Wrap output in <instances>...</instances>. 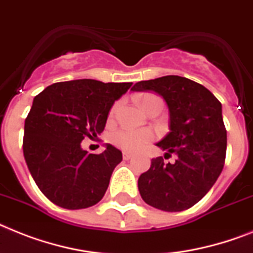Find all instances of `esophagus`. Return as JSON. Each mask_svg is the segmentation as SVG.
I'll return each instance as SVG.
<instances>
[{
    "mask_svg": "<svg viewBox=\"0 0 253 253\" xmlns=\"http://www.w3.org/2000/svg\"><path fill=\"white\" fill-rule=\"evenodd\" d=\"M132 153H130V152H123V160H130L131 157H132Z\"/></svg>",
    "mask_w": 253,
    "mask_h": 253,
    "instance_id": "34e87169",
    "label": "esophagus"
}]
</instances>
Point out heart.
Wrapping results in <instances>:
<instances>
[{"label": "heart", "mask_w": 253, "mask_h": 253, "mask_svg": "<svg viewBox=\"0 0 253 253\" xmlns=\"http://www.w3.org/2000/svg\"><path fill=\"white\" fill-rule=\"evenodd\" d=\"M155 98H159L157 96L153 94H145L141 97V106L145 109L147 104ZM117 105H114L110 110V116L114 114L116 112ZM155 139V133L153 131L148 130V128H121V130L116 131L112 135V141L117 147H120L123 151L135 152L140 148L145 147L148 143H151Z\"/></svg>", "instance_id": "1"}]
</instances>
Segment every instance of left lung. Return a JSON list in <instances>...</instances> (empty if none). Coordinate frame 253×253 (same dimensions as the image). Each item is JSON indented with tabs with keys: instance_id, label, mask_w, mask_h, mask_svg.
<instances>
[{
	"instance_id": "8db88e82",
	"label": "left lung",
	"mask_w": 253,
	"mask_h": 253,
	"mask_svg": "<svg viewBox=\"0 0 253 253\" xmlns=\"http://www.w3.org/2000/svg\"><path fill=\"white\" fill-rule=\"evenodd\" d=\"M132 91L159 93L169 108L170 132L157 143L165 159H152L137 187L141 199L153 208L180 212L194 207L212 188L226 157V128L222 105L212 92L178 75L137 82Z\"/></svg>"
}]
</instances>
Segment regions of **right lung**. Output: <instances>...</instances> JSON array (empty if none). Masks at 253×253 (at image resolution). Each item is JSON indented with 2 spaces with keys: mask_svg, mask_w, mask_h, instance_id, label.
<instances>
[{
  "mask_svg": "<svg viewBox=\"0 0 253 253\" xmlns=\"http://www.w3.org/2000/svg\"><path fill=\"white\" fill-rule=\"evenodd\" d=\"M131 84L59 82L34 98L24 122V160L41 192L55 205L83 209L104 198L122 152L106 144L93 155L82 141L104 131L109 110Z\"/></svg>",
  "mask_w": 253,
  "mask_h": 253,
  "instance_id": "obj_1",
  "label": "right lung"
}]
</instances>
